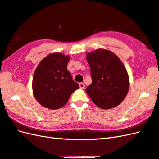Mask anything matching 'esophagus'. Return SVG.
<instances>
[{
	"instance_id": "1",
	"label": "esophagus",
	"mask_w": 159,
	"mask_h": 159,
	"mask_svg": "<svg viewBox=\"0 0 159 159\" xmlns=\"http://www.w3.org/2000/svg\"><path fill=\"white\" fill-rule=\"evenodd\" d=\"M79 86H80V88L81 89H84V88H85V85H84V83H80Z\"/></svg>"
}]
</instances>
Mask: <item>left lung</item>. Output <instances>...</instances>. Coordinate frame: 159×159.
I'll return each instance as SVG.
<instances>
[{
	"label": "left lung",
	"mask_w": 159,
	"mask_h": 159,
	"mask_svg": "<svg viewBox=\"0 0 159 159\" xmlns=\"http://www.w3.org/2000/svg\"><path fill=\"white\" fill-rule=\"evenodd\" d=\"M86 59L92 77L86 93L101 109L118 106L127 95L130 85L127 70L120 59L105 49L87 53Z\"/></svg>",
	"instance_id": "left-lung-1"
}]
</instances>
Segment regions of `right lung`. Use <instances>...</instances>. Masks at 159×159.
I'll use <instances>...</instances> for the list:
<instances>
[{
    "instance_id": "right-lung-1",
    "label": "right lung",
    "mask_w": 159,
    "mask_h": 159,
    "mask_svg": "<svg viewBox=\"0 0 159 159\" xmlns=\"http://www.w3.org/2000/svg\"><path fill=\"white\" fill-rule=\"evenodd\" d=\"M70 56L56 52L48 54L38 65L33 79V92L38 103L50 109L61 108L78 89L67 70Z\"/></svg>"
}]
</instances>
